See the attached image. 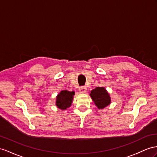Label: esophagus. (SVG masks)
<instances>
[{
	"mask_svg": "<svg viewBox=\"0 0 157 157\" xmlns=\"http://www.w3.org/2000/svg\"><path fill=\"white\" fill-rule=\"evenodd\" d=\"M79 93L81 94H83V93H86L87 91V87L86 86H81L79 87Z\"/></svg>",
	"mask_w": 157,
	"mask_h": 157,
	"instance_id": "34e87169",
	"label": "esophagus"
}]
</instances>
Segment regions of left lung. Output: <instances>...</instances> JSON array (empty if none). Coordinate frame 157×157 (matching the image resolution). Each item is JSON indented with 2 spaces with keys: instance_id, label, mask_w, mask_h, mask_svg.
I'll return each instance as SVG.
<instances>
[{
  "instance_id": "1",
  "label": "left lung",
  "mask_w": 157,
  "mask_h": 157,
  "mask_svg": "<svg viewBox=\"0 0 157 157\" xmlns=\"http://www.w3.org/2000/svg\"><path fill=\"white\" fill-rule=\"evenodd\" d=\"M90 95L99 109H103L111 103L110 95L103 87H96L91 91Z\"/></svg>"
}]
</instances>
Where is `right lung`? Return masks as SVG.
Here are the masks:
<instances>
[{
  "label": "right lung",
  "mask_w": 157,
  "mask_h": 157,
  "mask_svg": "<svg viewBox=\"0 0 157 157\" xmlns=\"http://www.w3.org/2000/svg\"><path fill=\"white\" fill-rule=\"evenodd\" d=\"M74 95V91H69L67 90L60 91L59 94L56 96V106L62 110L66 109L67 108L71 106Z\"/></svg>",
  "instance_id": "obj_1"
}]
</instances>
